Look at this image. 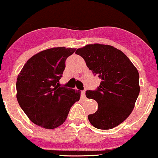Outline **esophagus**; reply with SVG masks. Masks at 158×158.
Returning <instances> with one entry per match:
<instances>
[{"instance_id":"obj_1","label":"esophagus","mask_w":158,"mask_h":158,"mask_svg":"<svg viewBox=\"0 0 158 158\" xmlns=\"http://www.w3.org/2000/svg\"><path fill=\"white\" fill-rule=\"evenodd\" d=\"M81 97L84 98V99H85V90H82V91H81Z\"/></svg>"}]
</instances>
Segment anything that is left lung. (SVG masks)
Segmentation results:
<instances>
[{"label": "left lung", "instance_id": "obj_1", "mask_svg": "<svg viewBox=\"0 0 158 158\" xmlns=\"http://www.w3.org/2000/svg\"><path fill=\"white\" fill-rule=\"evenodd\" d=\"M76 54L102 80L97 90H86V97L98 103L97 111L88 116L90 124L104 130L119 126L131 114L139 94L137 68L121 50L110 45L88 44Z\"/></svg>", "mask_w": 158, "mask_h": 158}]
</instances>
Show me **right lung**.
<instances>
[{
    "mask_svg": "<svg viewBox=\"0 0 158 158\" xmlns=\"http://www.w3.org/2000/svg\"><path fill=\"white\" fill-rule=\"evenodd\" d=\"M75 50L64 47L43 50L30 58L18 76V102L35 125L48 129L60 126L80 99V92L59 83L65 61Z\"/></svg>",
    "mask_w": 158,
    "mask_h": 158,
    "instance_id": "1",
    "label": "right lung"
}]
</instances>
